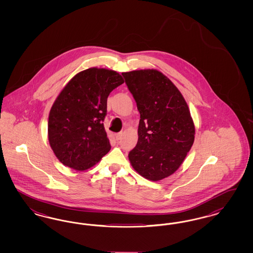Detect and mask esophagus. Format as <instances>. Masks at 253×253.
I'll use <instances>...</instances> for the list:
<instances>
[{
    "label": "esophagus",
    "mask_w": 253,
    "mask_h": 253,
    "mask_svg": "<svg viewBox=\"0 0 253 253\" xmlns=\"http://www.w3.org/2000/svg\"><path fill=\"white\" fill-rule=\"evenodd\" d=\"M122 136H123V132H119V133H117L116 134V138H117V140H121V138H122Z\"/></svg>",
    "instance_id": "esophagus-1"
}]
</instances>
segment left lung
<instances>
[{"label":"left lung","mask_w":253,"mask_h":253,"mask_svg":"<svg viewBox=\"0 0 253 253\" xmlns=\"http://www.w3.org/2000/svg\"><path fill=\"white\" fill-rule=\"evenodd\" d=\"M122 76L140 114L130 163L146 179L162 180L177 170L193 146L195 127L190 109L177 87L157 69Z\"/></svg>","instance_id":"1"}]
</instances>
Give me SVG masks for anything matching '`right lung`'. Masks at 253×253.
<instances>
[{
	"instance_id": "1",
	"label": "right lung",
	"mask_w": 253,
	"mask_h": 253,
	"mask_svg": "<svg viewBox=\"0 0 253 253\" xmlns=\"http://www.w3.org/2000/svg\"><path fill=\"white\" fill-rule=\"evenodd\" d=\"M124 83L120 73L91 67L75 75L54 101L48 140L66 167L86 170L111 149L103 121L110 93Z\"/></svg>"
}]
</instances>
